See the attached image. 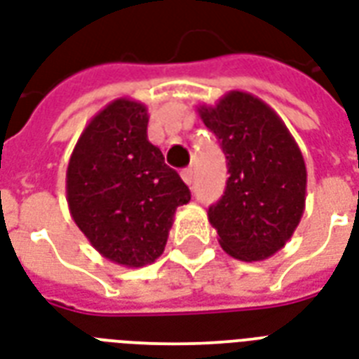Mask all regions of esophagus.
I'll use <instances>...</instances> for the list:
<instances>
[{"mask_svg":"<svg viewBox=\"0 0 359 359\" xmlns=\"http://www.w3.org/2000/svg\"><path fill=\"white\" fill-rule=\"evenodd\" d=\"M182 180L187 185H193V180H194V170L193 168H183L182 170Z\"/></svg>","mask_w":359,"mask_h":359,"instance_id":"1","label":"esophagus"}]
</instances>
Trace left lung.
<instances>
[{
  "mask_svg": "<svg viewBox=\"0 0 359 359\" xmlns=\"http://www.w3.org/2000/svg\"><path fill=\"white\" fill-rule=\"evenodd\" d=\"M196 110L229 161L224 194L208 210L219 243L243 262L273 257L304 215L307 168L302 149L273 108L247 91H229L213 107Z\"/></svg>",
  "mask_w": 359,
  "mask_h": 359,
  "instance_id": "1",
  "label": "left lung"
}]
</instances>
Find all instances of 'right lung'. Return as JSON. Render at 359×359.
Returning <instances> with one entry per match:
<instances>
[{
    "label": "right lung",
    "mask_w": 359,
    "mask_h": 359,
    "mask_svg": "<svg viewBox=\"0 0 359 359\" xmlns=\"http://www.w3.org/2000/svg\"><path fill=\"white\" fill-rule=\"evenodd\" d=\"M148 108L121 97L90 119L67 166L71 217L101 257L142 268L163 255L189 187L148 140Z\"/></svg>",
    "instance_id": "1"
}]
</instances>
